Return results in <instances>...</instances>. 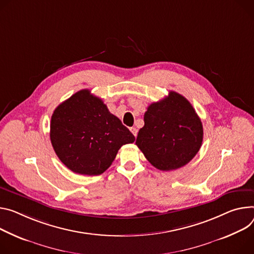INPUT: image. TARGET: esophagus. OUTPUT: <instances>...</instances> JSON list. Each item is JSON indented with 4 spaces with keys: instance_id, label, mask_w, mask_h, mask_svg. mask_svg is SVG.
I'll return each mask as SVG.
<instances>
[{
    "instance_id": "obj_1",
    "label": "esophagus",
    "mask_w": 254,
    "mask_h": 254,
    "mask_svg": "<svg viewBox=\"0 0 254 254\" xmlns=\"http://www.w3.org/2000/svg\"><path fill=\"white\" fill-rule=\"evenodd\" d=\"M130 129V131H131V133L134 135V137L136 136V134H137V129L135 128V127H130L129 128Z\"/></svg>"
}]
</instances>
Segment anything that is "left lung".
<instances>
[{
    "label": "left lung",
    "mask_w": 254,
    "mask_h": 254,
    "mask_svg": "<svg viewBox=\"0 0 254 254\" xmlns=\"http://www.w3.org/2000/svg\"><path fill=\"white\" fill-rule=\"evenodd\" d=\"M144 122L135 145L157 169L176 170L199 151L202 124L190 101L176 92L149 105Z\"/></svg>",
    "instance_id": "obj_1"
}]
</instances>
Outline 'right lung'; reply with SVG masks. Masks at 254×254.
<instances>
[{"instance_id":"right-lung-1","label":"right lung","mask_w":254,"mask_h":254,"mask_svg":"<svg viewBox=\"0 0 254 254\" xmlns=\"http://www.w3.org/2000/svg\"><path fill=\"white\" fill-rule=\"evenodd\" d=\"M50 134L60 160L82 175L103 173L121 147L134 142L129 129L88 89L78 91L55 109Z\"/></svg>"}]
</instances>
